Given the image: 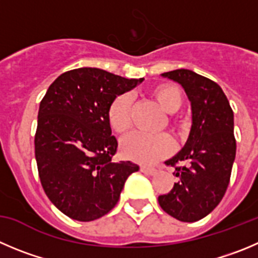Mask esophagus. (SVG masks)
<instances>
[{
	"instance_id": "1",
	"label": "esophagus",
	"mask_w": 258,
	"mask_h": 258,
	"mask_svg": "<svg viewBox=\"0 0 258 258\" xmlns=\"http://www.w3.org/2000/svg\"><path fill=\"white\" fill-rule=\"evenodd\" d=\"M140 170L143 173H145V174H150V175H154L156 172H158V169L154 167H148V165H141Z\"/></svg>"
}]
</instances>
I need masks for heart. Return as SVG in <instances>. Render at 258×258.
Masks as SVG:
<instances>
[{"mask_svg": "<svg viewBox=\"0 0 258 258\" xmlns=\"http://www.w3.org/2000/svg\"><path fill=\"white\" fill-rule=\"evenodd\" d=\"M150 95L164 112L170 113L168 122L180 126L183 119L174 113L183 104V93L175 84H159ZM107 119L115 134L124 135L131 128V98L127 94L115 96L107 110ZM173 151V143L167 135L132 134L121 143V153L126 159L141 164H153Z\"/></svg>", "mask_w": 258, "mask_h": 258, "instance_id": "b5f03b06", "label": "heart"}]
</instances>
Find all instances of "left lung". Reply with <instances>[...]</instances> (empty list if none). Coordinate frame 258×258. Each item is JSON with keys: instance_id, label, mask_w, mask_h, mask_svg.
Masks as SVG:
<instances>
[{"instance_id": "8db88e82", "label": "left lung", "mask_w": 258, "mask_h": 258, "mask_svg": "<svg viewBox=\"0 0 258 258\" xmlns=\"http://www.w3.org/2000/svg\"><path fill=\"white\" fill-rule=\"evenodd\" d=\"M182 85L191 102L188 140L165 164L175 168L178 182L159 205L177 220L192 223L211 213L225 195L235 159L234 115L229 100L215 81L191 70L162 74Z\"/></svg>"}]
</instances>
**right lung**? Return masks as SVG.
Returning a JSON list of instances; mask_svg holds the SVG:
<instances>
[{"instance_id": "add662e5", "label": "right lung", "mask_w": 258, "mask_h": 258, "mask_svg": "<svg viewBox=\"0 0 258 258\" xmlns=\"http://www.w3.org/2000/svg\"><path fill=\"white\" fill-rule=\"evenodd\" d=\"M143 80L81 67L48 88L38 112L35 159L45 195L69 218L91 221L109 213L128 175L139 170L131 162L112 160L118 143L107 110Z\"/></svg>"}]
</instances>
